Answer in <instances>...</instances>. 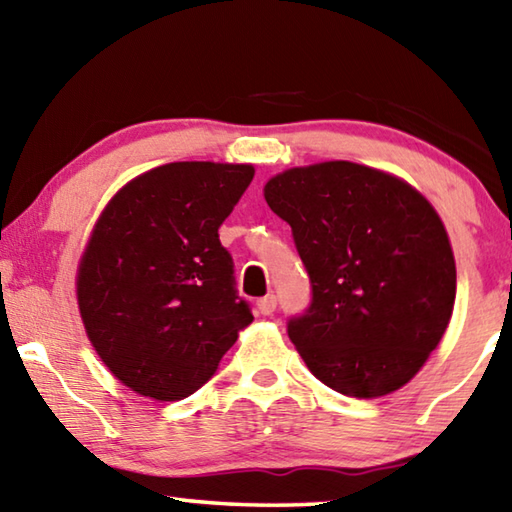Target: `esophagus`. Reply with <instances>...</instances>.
Listing matches in <instances>:
<instances>
[{"label":"esophagus","instance_id":"obj_1","mask_svg":"<svg viewBox=\"0 0 512 512\" xmlns=\"http://www.w3.org/2000/svg\"><path fill=\"white\" fill-rule=\"evenodd\" d=\"M275 307H277V298L273 296H264V298H259L257 300V309H259V314H264V316H271L273 311H275Z\"/></svg>","mask_w":512,"mask_h":512}]
</instances>
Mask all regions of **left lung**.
<instances>
[{
    "mask_svg": "<svg viewBox=\"0 0 512 512\" xmlns=\"http://www.w3.org/2000/svg\"><path fill=\"white\" fill-rule=\"evenodd\" d=\"M264 198L291 225L311 282L287 323L307 368L350 397L404 386L443 339L456 264L443 221L404 180L336 160L271 178Z\"/></svg>",
    "mask_w": 512,
    "mask_h": 512,
    "instance_id": "left-lung-1",
    "label": "left lung"
}]
</instances>
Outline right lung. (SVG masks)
<instances>
[{
	"mask_svg": "<svg viewBox=\"0 0 512 512\" xmlns=\"http://www.w3.org/2000/svg\"><path fill=\"white\" fill-rule=\"evenodd\" d=\"M250 164L171 162L112 198L81 259L79 309L121 384L162 402L196 393L253 323L219 228Z\"/></svg>",
	"mask_w": 512,
	"mask_h": 512,
	"instance_id": "right-lung-1",
	"label": "right lung"
}]
</instances>
